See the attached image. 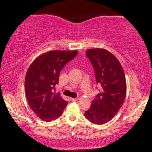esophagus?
Returning <instances> with one entry per match:
<instances>
[{
  "mask_svg": "<svg viewBox=\"0 0 152 152\" xmlns=\"http://www.w3.org/2000/svg\"><path fill=\"white\" fill-rule=\"evenodd\" d=\"M78 97H77V98H70V100L72 102H75V101H77L78 100Z\"/></svg>",
  "mask_w": 152,
  "mask_h": 152,
  "instance_id": "1",
  "label": "esophagus"
}]
</instances>
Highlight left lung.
<instances>
[{"instance_id":"obj_1","label":"left lung","mask_w":152,"mask_h":152,"mask_svg":"<svg viewBox=\"0 0 152 152\" xmlns=\"http://www.w3.org/2000/svg\"><path fill=\"white\" fill-rule=\"evenodd\" d=\"M86 55L92 64L100 93L84 115L95 124L109 122L123 104L126 92L124 72L117 58L103 48L88 49Z\"/></svg>"}]
</instances>
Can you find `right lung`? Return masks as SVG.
<instances>
[{"instance_id": "1", "label": "right lung", "mask_w": 152, "mask_h": 152, "mask_svg": "<svg viewBox=\"0 0 152 152\" xmlns=\"http://www.w3.org/2000/svg\"><path fill=\"white\" fill-rule=\"evenodd\" d=\"M77 50H53L43 53L34 60L25 80L26 98L30 109L41 120L50 122L61 115L68 104L56 92L61 70L74 59Z\"/></svg>"}]
</instances>
